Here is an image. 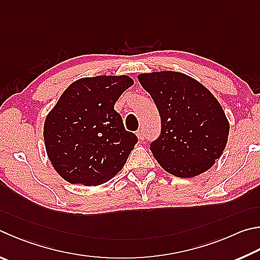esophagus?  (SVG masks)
Masks as SVG:
<instances>
[{
    "instance_id": "34e87169",
    "label": "esophagus",
    "mask_w": 260,
    "mask_h": 260,
    "mask_svg": "<svg viewBox=\"0 0 260 260\" xmlns=\"http://www.w3.org/2000/svg\"><path fill=\"white\" fill-rule=\"evenodd\" d=\"M136 135H138V138L140 140H144V138H145V133H144L143 129H139L138 133H136Z\"/></svg>"
}]
</instances>
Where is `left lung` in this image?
<instances>
[{"mask_svg":"<svg viewBox=\"0 0 260 260\" xmlns=\"http://www.w3.org/2000/svg\"><path fill=\"white\" fill-rule=\"evenodd\" d=\"M158 108L161 131L150 150L165 171L193 177L215 164L228 143L230 124L216 98L196 79L176 72L139 75Z\"/></svg>","mask_w":260,"mask_h":260,"instance_id":"left-lung-1","label":"left lung"}]
</instances>
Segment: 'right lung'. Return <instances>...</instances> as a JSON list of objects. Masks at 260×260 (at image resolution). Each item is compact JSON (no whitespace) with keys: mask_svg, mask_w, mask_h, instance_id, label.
<instances>
[{"mask_svg":"<svg viewBox=\"0 0 260 260\" xmlns=\"http://www.w3.org/2000/svg\"><path fill=\"white\" fill-rule=\"evenodd\" d=\"M128 76H96L74 82L44 122L49 159L72 184L99 185L119 173L138 136L125 129L115 103L133 85Z\"/></svg>","mask_w":260,"mask_h":260,"instance_id":"1","label":"right lung"}]
</instances>
